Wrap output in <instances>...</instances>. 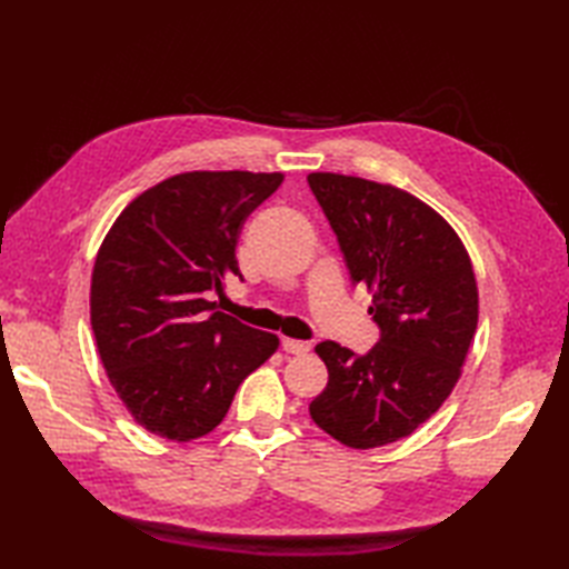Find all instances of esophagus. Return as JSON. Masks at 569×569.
I'll return each mask as SVG.
<instances>
[{
	"mask_svg": "<svg viewBox=\"0 0 569 569\" xmlns=\"http://www.w3.org/2000/svg\"><path fill=\"white\" fill-rule=\"evenodd\" d=\"M281 347H283V352H288V355H308L310 352V342L291 340V337H283Z\"/></svg>",
	"mask_w": 569,
	"mask_h": 569,
	"instance_id": "esophagus-1",
	"label": "esophagus"
}]
</instances>
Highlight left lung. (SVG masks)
I'll return each instance as SVG.
<instances>
[{"mask_svg":"<svg viewBox=\"0 0 569 569\" xmlns=\"http://www.w3.org/2000/svg\"><path fill=\"white\" fill-rule=\"evenodd\" d=\"M308 186L352 283L373 291L369 316L381 332L367 355L332 340L316 347L330 379L310 418L369 450L406 438L455 389L477 332L475 271L455 229L410 192L340 173H310Z\"/></svg>","mask_w":569,"mask_h":569,"instance_id":"left-lung-1","label":"left lung"}]
</instances>
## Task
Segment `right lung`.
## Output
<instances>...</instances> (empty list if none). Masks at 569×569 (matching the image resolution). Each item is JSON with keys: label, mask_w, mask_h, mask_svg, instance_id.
<instances>
[{"label": "right lung", "mask_w": 569, "mask_h": 569, "mask_svg": "<svg viewBox=\"0 0 569 569\" xmlns=\"http://www.w3.org/2000/svg\"><path fill=\"white\" fill-rule=\"evenodd\" d=\"M283 173L192 171L141 192L98 251L90 322L114 391L139 426L188 442L220 426L278 337L210 303L239 276L237 239Z\"/></svg>", "instance_id": "obj_1"}]
</instances>
